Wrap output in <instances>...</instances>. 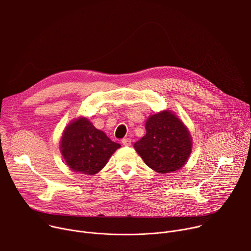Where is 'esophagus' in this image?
<instances>
[{
  "instance_id": "obj_1",
  "label": "esophagus",
  "mask_w": 251,
  "mask_h": 251,
  "mask_svg": "<svg viewBox=\"0 0 251 251\" xmlns=\"http://www.w3.org/2000/svg\"><path fill=\"white\" fill-rule=\"evenodd\" d=\"M131 139L130 138H124V139H122V144L124 145V146H131Z\"/></svg>"
}]
</instances>
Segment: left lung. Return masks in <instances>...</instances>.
Here are the masks:
<instances>
[{
  "mask_svg": "<svg viewBox=\"0 0 251 251\" xmlns=\"http://www.w3.org/2000/svg\"><path fill=\"white\" fill-rule=\"evenodd\" d=\"M146 135L134 148L152 170L165 174L182 168L192 150V137L171 111L152 115L146 122Z\"/></svg>",
  "mask_w": 251,
  "mask_h": 251,
  "instance_id": "obj_1",
  "label": "left lung"
}]
</instances>
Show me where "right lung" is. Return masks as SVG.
Returning <instances> with one entry per match:
<instances>
[{"mask_svg":"<svg viewBox=\"0 0 251 251\" xmlns=\"http://www.w3.org/2000/svg\"><path fill=\"white\" fill-rule=\"evenodd\" d=\"M120 144L96 129L88 119L79 118L63 132L60 151L67 166L75 172L92 176L106 165Z\"/></svg>","mask_w":251,"mask_h":251,"instance_id":"1","label":"right lung"}]
</instances>
